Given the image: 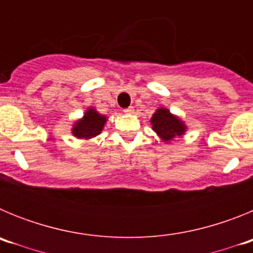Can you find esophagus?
I'll return each mask as SVG.
<instances>
[{
	"instance_id": "1",
	"label": "esophagus",
	"mask_w": 253,
	"mask_h": 253,
	"mask_svg": "<svg viewBox=\"0 0 253 253\" xmlns=\"http://www.w3.org/2000/svg\"><path fill=\"white\" fill-rule=\"evenodd\" d=\"M124 113L129 114V115H130V114L134 113V109H133V107H128V109H124Z\"/></svg>"
}]
</instances>
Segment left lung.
Returning <instances> with one entry per match:
<instances>
[{"label": "left lung", "instance_id": "8db88e82", "mask_svg": "<svg viewBox=\"0 0 253 253\" xmlns=\"http://www.w3.org/2000/svg\"><path fill=\"white\" fill-rule=\"evenodd\" d=\"M151 125L154 133L165 143H169L176 137H182L187 130L184 120L163 106L156 109L151 118Z\"/></svg>", "mask_w": 253, "mask_h": 253}]
</instances>
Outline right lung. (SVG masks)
<instances>
[{"mask_svg": "<svg viewBox=\"0 0 253 253\" xmlns=\"http://www.w3.org/2000/svg\"><path fill=\"white\" fill-rule=\"evenodd\" d=\"M107 116L102 115L95 107H87L81 119H77L72 125L71 133L77 139H92L104 130Z\"/></svg>", "mask_w": 253, "mask_h": 253, "instance_id": "add662e5", "label": "right lung"}]
</instances>
